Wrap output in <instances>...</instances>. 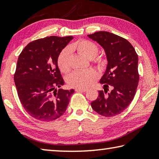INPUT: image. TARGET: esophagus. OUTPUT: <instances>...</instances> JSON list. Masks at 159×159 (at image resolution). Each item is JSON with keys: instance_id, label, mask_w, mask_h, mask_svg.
Wrapping results in <instances>:
<instances>
[{"instance_id": "1", "label": "esophagus", "mask_w": 159, "mask_h": 159, "mask_svg": "<svg viewBox=\"0 0 159 159\" xmlns=\"http://www.w3.org/2000/svg\"><path fill=\"white\" fill-rule=\"evenodd\" d=\"M75 90H76V92H78V93H85L88 90L87 89H83V88H76V89Z\"/></svg>"}]
</instances>
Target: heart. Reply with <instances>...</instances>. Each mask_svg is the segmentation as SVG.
<instances>
[{
  "label": "heart",
  "instance_id": "heart-1",
  "mask_svg": "<svg viewBox=\"0 0 159 159\" xmlns=\"http://www.w3.org/2000/svg\"><path fill=\"white\" fill-rule=\"evenodd\" d=\"M69 50L76 51L87 57L92 60L98 66H103L106 60L101 56H97L99 51L98 46L93 41L88 40H79L69 46ZM57 66L62 73H67L70 70L69 50L67 48L62 50L57 57ZM98 79V74L93 69L85 71H76L70 75L68 79L69 85L72 88H87L93 85Z\"/></svg>",
  "mask_w": 159,
  "mask_h": 159
}]
</instances>
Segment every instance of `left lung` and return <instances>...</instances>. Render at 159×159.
Masks as SVG:
<instances>
[{
    "mask_svg": "<svg viewBox=\"0 0 159 159\" xmlns=\"http://www.w3.org/2000/svg\"><path fill=\"white\" fill-rule=\"evenodd\" d=\"M88 36L104 48L108 60L100 80L104 91H99L91 107L103 116H114L124 111L135 95L139 82L138 54L128 40L110 32L98 31ZM109 87L112 91L107 95Z\"/></svg>",
    "mask_w": 159,
    "mask_h": 159,
    "instance_id": "1",
    "label": "left lung"
}]
</instances>
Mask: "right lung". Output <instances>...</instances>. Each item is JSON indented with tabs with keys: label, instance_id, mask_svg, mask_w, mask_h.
<instances>
[{
	"label": "right lung",
	"instance_id": "right-lung-1",
	"mask_svg": "<svg viewBox=\"0 0 159 159\" xmlns=\"http://www.w3.org/2000/svg\"><path fill=\"white\" fill-rule=\"evenodd\" d=\"M73 36H51L35 40L19 55L14 80L25 111L35 119L52 121L66 111L74 90L64 84L57 66V57Z\"/></svg>",
	"mask_w": 159,
	"mask_h": 159
}]
</instances>
